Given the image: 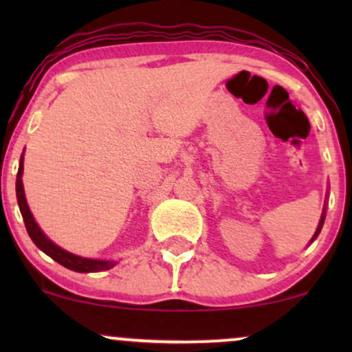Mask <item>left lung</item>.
Listing matches in <instances>:
<instances>
[{
	"label": "left lung",
	"mask_w": 352,
	"mask_h": 352,
	"mask_svg": "<svg viewBox=\"0 0 352 352\" xmlns=\"http://www.w3.org/2000/svg\"><path fill=\"white\" fill-rule=\"evenodd\" d=\"M324 217H326V210H322V215H321V220H319V225H318V228H316V233H314V235H313V238H311V240H314V238H316V236L319 235V232H321L322 223H324Z\"/></svg>",
	"instance_id": "obj_1"
}]
</instances>
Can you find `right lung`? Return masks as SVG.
Returning a JSON list of instances; mask_svg holds the SVG:
<instances>
[{"instance_id": "obj_1", "label": "right lung", "mask_w": 352, "mask_h": 352, "mask_svg": "<svg viewBox=\"0 0 352 352\" xmlns=\"http://www.w3.org/2000/svg\"><path fill=\"white\" fill-rule=\"evenodd\" d=\"M23 162L24 157L21 155L19 159V168H18V175H16V199H18V205L19 210H21V215L24 220V225H26L28 233H30L31 240L34 241V245L38 246L41 252H44L47 256H51L52 260L58 261L59 265L66 266L67 270H72V272L78 273H96V272H106V270L112 268L116 265V261H107V260H92V258H82L78 256V254H72L66 250H63L60 246L47 238L39 228V225L34 221L33 213H31L30 207H28L26 197H24V188H23Z\"/></svg>"}]
</instances>
